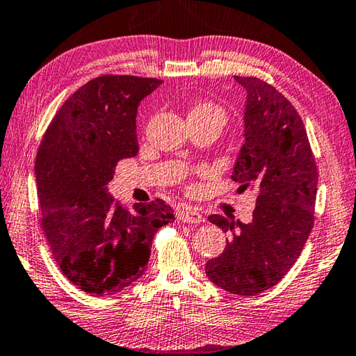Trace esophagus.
<instances>
[{"label":"esophagus","instance_id":"obj_1","mask_svg":"<svg viewBox=\"0 0 356 356\" xmlns=\"http://www.w3.org/2000/svg\"><path fill=\"white\" fill-rule=\"evenodd\" d=\"M177 218L182 220L184 222H201V221H204V216L201 215L200 210H196L193 207H186V209L179 210Z\"/></svg>","mask_w":356,"mask_h":356}]
</instances>
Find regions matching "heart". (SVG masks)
Instances as JSON below:
<instances>
[{"mask_svg": "<svg viewBox=\"0 0 356 356\" xmlns=\"http://www.w3.org/2000/svg\"><path fill=\"white\" fill-rule=\"evenodd\" d=\"M188 116H213L221 119L225 122L226 114L222 108L218 105L210 104V102H200V104H195L191 106V110L188 113Z\"/></svg>", "mask_w": 356, "mask_h": 356, "instance_id": "b5f03b06", "label": "heart"}]
</instances>
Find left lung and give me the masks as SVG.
<instances>
[{
	"label": "left lung",
	"mask_w": 356,
	"mask_h": 356,
	"mask_svg": "<svg viewBox=\"0 0 356 356\" xmlns=\"http://www.w3.org/2000/svg\"><path fill=\"white\" fill-rule=\"evenodd\" d=\"M246 89L245 143L232 179L257 191L251 222L210 215L227 232L225 251L206 264L209 280L237 295H257L284 278L314 226L318 172L300 114L256 76H234Z\"/></svg>",
	"instance_id": "1"
}]
</instances>
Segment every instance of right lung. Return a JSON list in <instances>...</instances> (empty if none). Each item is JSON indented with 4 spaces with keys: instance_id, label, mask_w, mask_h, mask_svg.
I'll return each mask as SVG.
<instances>
[{
    "instance_id": "1",
    "label": "right lung",
    "mask_w": 356,
    "mask_h": 356,
    "mask_svg": "<svg viewBox=\"0 0 356 356\" xmlns=\"http://www.w3.org/2000/svg\"><path fill=\"white\" fill-rule=\"evenodd\" d=\"M156 78L102 75L51 119L35 156L40 226L63 275L83 292L111 295L141 278L172 209L155 200L129 210L106 185L118 161L138 154L136 111Z\"/></svg>"
}]
</instances>
